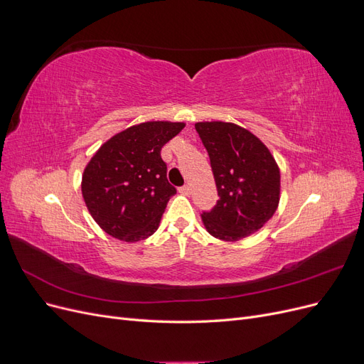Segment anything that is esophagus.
I'll list each match as a JSON object with an SVG mask.
<instances>
[{
  "label": "esophagus",
  "mask_w": 364,
  "mask_h": 364,
  "mask_svg": "<svg viewBox=\"0 0 364 364\" xmlns=\"http://www.w3.org/2000/svg\"><path fill=\"white\" fill-rule=\"evenodd\" d=\"M179 193H182V194H190V193H191V186H190V185H183V186H181V188H179Z\"/></svg>",
  "instance_id": "34e87169"
}]
</instances>
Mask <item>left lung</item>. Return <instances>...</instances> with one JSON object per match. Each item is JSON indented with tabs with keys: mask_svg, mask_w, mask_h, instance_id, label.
<instances>
[{
	"mask_svg": "<svg viewBox=\"0 0 364 364\" xmlns=\"http://www.w3.org/2000/svg\"><path fill=\"white\" fill-rule=\"evenodd\" d=\"M209 155L218 200L202 218L208 232L225 241L245 238L264 226L279 203L281 176L269 149L232 123H197Z\"/></svg>",
	"mask_w": 364,
	"mask_h": 364,
	"instance_id": "obj_1",
	"label": "left lung"
}]
</instances>
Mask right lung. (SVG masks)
<instances>
[{"mask_svg": "<svg viewBox=\"0 0 364 364\" xmlns=\"http://www.w3.org/2000/svg\"><path fill=\"white\" fill-rule=\"evenodd\" d=\"M183 127L167 121L132 126L92 156L83 173L82 194L105 232L134 243L158 229L167 202L176 194L161 149Z\"/></svg>", "mask_w": 364, "mask_h": 364, "instance_id": "obj_1", "label": "right lung"}]
</instances>
